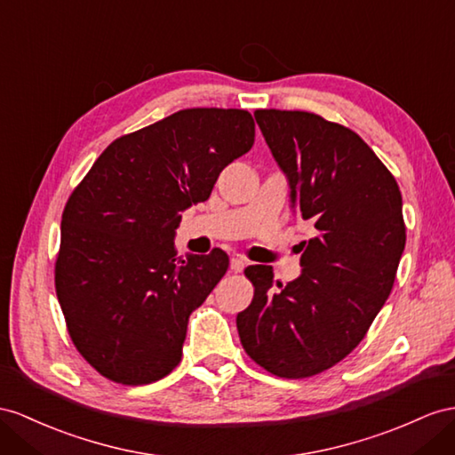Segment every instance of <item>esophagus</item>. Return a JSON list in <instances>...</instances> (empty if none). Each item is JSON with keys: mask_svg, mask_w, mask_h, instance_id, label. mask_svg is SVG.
Returning a JSON list of instances; mask_svg holds the SVG:
<instances>
[{"mask_svg": "<svg viewBox=\"0 0 455 455\" xmlns=\"http://www.w3.org/2000/svg\"><path fill=\"white\" fill-rule=\"evenodd\" d=\"M243 267H246V259L240 258V255H235V258L230 259V269L235 273H240L243 271Z\"/></svg>", "mask_w": 455, "mask_h": 455, "instance_id": "esophagus-1", "label": "esophagus"}]
</instances>
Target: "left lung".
<instances>
[{"instance_id":"1","label":"left lung","mask_w":455,"mask_h":455,"mask_svg":"<svg viewBox=\"0 0 455 455\" xmlns=\"http://www.w3.org/2000/svg\"><path fill=\"white\" fill-rule=\"evenodd\" d=\"M267 146L290 184L294 213L317 235L304 271L283 286L251 265V304L236 327L246 354L276 377L306 379L363 340L390 296L405 248L398 182L354 131L315 113L258 109Z\"/></svg>"}]
</instances>
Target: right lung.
Returning a JSON list of instances; mask_svg holds the SVG:
<instances>
[{"instance_id":"right-lung-1","label":"right lung","mask_w":455,"mask_h":455,"mask_svg":"<svg viewBox=\"0 0 455 455\" xmlns=\"http://www.w3.org/2000/svg\"><path fill=\"white\" fill-rule=\"evenodd\" d=\"M253 138L248 111L182 109L116 138L68 197L55 292L68 336L100 375L136 387L180 363L190 313L228 255L179 258L174 230Z\"/></svg>"}]
</instances>
